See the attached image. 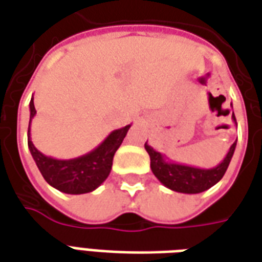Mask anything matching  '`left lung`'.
<instances>
[{
    "mask_svg": "<svg viewBox=\"0 0 262 262\" xmlns=\"http://www.w3.org/2000/svg\"><path fill=\"white\" fill-rule=\"evenodd\" d=\"M232 118L234 124L237 125L234 114H232ZM236 142L237 141L233 142L225 159L216 167H212V169H200L194 166L166 162L165 155L155 150L150 145H148V142L145 144V149L149 154L150 169L163 186L173 191L183 192V194H198V192L207 191L208 188L215 186L217 181L222 179L223 174L228 170V166L234 154Z\"/></svg>",
    "mask_w": 262,
    "mask_h": 262,
    "instance_id": "obj_1",
    "label": "left lung"
}]
</instances>
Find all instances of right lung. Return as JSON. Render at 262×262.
I'll return each mask as SVG.
<instances>
[{
	"label": "right lung",
	"instance_id": "right-lung-1",
	"mask_svg": "<svg viewBox=\"0 0 262 262\" xmlns=\"http://www.w3.org/2000/svg\"><path fill=\"white\" fill-rule=\"evenodd\" d=\"M30 120L28 129V146L40 173L51 187L66 194H86L102 184L110 174L116 150L128 133L129 125L114 129L97 148L79 158L68 160L54 159L40 152L30 139V123L36 114L33 99L30 100Z\"/></svg>",
	"mask_w": 262,
	"mask_h": 262
}]
</instances>
